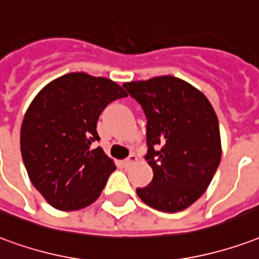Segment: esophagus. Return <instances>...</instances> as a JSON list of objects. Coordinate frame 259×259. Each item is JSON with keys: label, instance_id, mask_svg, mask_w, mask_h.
<instances>
[{"label": "esophagus", "instance_id": "esophagus-1", "mask_svg": "<svg viewBox=\"0 0 259 259\" xmlns=\"http://www.w3.org/2000/svg\"><path fill=\"white\" fill-rule=\"evenodd\" d=\"M135 162H137V156H136L135 154H132V155H129L127 158L124 159L122 163H123L124 167H127V166H130L132 163H135Z\"/></svg>", "mask_w": 259, "mask_h": 259}]
</instances>
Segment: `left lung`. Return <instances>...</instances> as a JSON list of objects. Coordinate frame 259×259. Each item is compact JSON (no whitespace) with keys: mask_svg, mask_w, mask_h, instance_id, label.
Returning <instances> with one entry per match:
<instances>
[{"mask_svg":"<svg viewBox=\"0 0 259 259\" xmlns=\"http://www.w3.org/2000/svg\"><path fill=\"white\" fill-rule=\"evenodd\" d=\"M147 118L145 159L152 181L137 188L155 210L177 212L195 203L211 183L221 159L217 115L202 92L174 76L123 83Z\"/></svg>","mask_w":259,"mask_h":259,"instance_id":"8db88e82","label":"left lung"}]
</instances>
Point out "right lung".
<instances>
[{
	"label": "right lung",
	"mask_w": 259,
	"mask_h": 259,
	"mask_svg": "<svg viewBox=\"0 0 259 259\" xmlns=\"http://www.w3.org/2000/svg\"><path fill=\"white\" fill-rule=\"evenodd\" d=\"M107 78L71 72L48 83L28 107L20 132L22 158L32 185L48 203L72 211L97 200L115 164L99 141L97 120L126 97Z\"/></svg>",
	"instance_id": "1"
}]
</instances>
